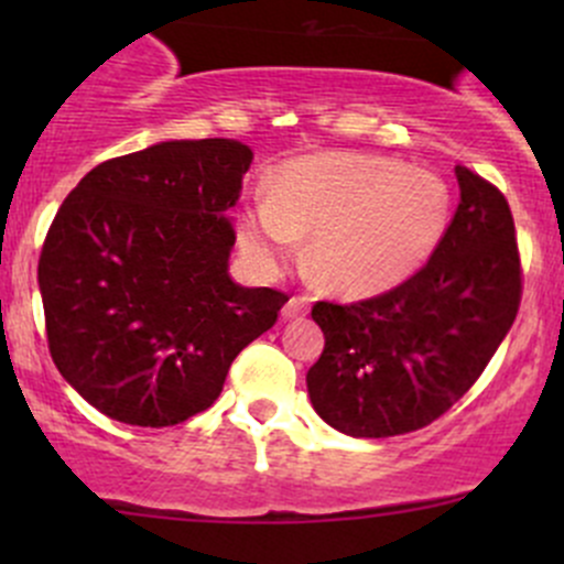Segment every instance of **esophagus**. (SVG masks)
<instances>
[{"mask_svg":"<svg viewBox=\"0 0 564 564\" xmlns=\"http://www.w3.org/2000/svg\"><path fill=\"white\" fill-rule=\"evenodd\" d=\"M311 308V297H305V294H294V297H289V303L283 305V316L286 318H297V316H305Z\"/></svg>","mask_w":564,"mask_h":564,"instance_id":"1","label":"esophagus"}]
</instances>
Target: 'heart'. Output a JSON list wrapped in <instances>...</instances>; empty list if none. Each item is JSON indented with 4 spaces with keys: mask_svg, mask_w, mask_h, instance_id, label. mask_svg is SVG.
Returning a JSON list of instances; mask_svg holds the SVG:
<instances>
[{
    "mask_svg": "<svg viewBox=\"0 0 564 564\" xmlns=\"http://www.w3.org/2000/svg\"><path fill=\"white\" fill-rule=\"evenodd\" d=\"M451 193L436 174L379 155L297 158L242 218L240 237L261 259L292 253L314 235L311 259L327 286L373 294L406 281L442 240Z\"/></svg>",
    "mask_w": 564,
    "mask_h": 564,
    "instance_id": "heart-1",
    "label": "heart"
}]
</instances>
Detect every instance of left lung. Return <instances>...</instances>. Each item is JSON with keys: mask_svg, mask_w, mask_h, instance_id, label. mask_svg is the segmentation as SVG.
Returning <instances> with one entry per match:
<instances>
[{"mask_svg": "<svg viewBox=\"0 0 564 564\" xmlns=\"http://www.w3.org/2000/svg\"><path fill=\"white\" fill-rule=\"evenodd\" d=\"M460 202L431 259L390 292L322 303L308 371L318 417L360 440L409 434L447 412L486 371L521 305L513 215L497 185L456 166Z\"/></svg>", "mask_w": 564, "mask_h": 564, "instance_id": "left-lung-1", "label": "left lung"}]
</instances>
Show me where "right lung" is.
Here are the masks:
<instances>
[{
	"label": "right lung",
	"instance_id": "1",
	"mask_svg": "<svg viewBox=\"0 0 564 564\" xmlns=\"http://www.w3.org/2000/svg\"><path fill=\"white\" fill-rule=\"evenodd\" d=\"M253 152L161 141L111 158L62 202L37 264L48 351L84 401L144 429L218 401L231 362L289 294L229 275Z\"/></svg>",
	"mask_w": 564,
	"mask_h": 564
}]
</instances>
